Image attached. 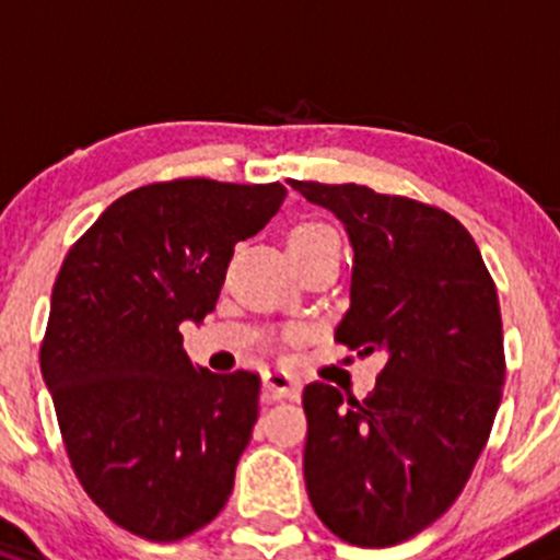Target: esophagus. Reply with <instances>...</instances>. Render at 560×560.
Here are the masks:
<instances>
[{
    "label": "esophagus",
    "mask_w": 560,
    "mask_h": 560,
    "mask_svg": "<svg viewBox=\"0 0 560 560\" xmlns=\"http://www.w3.org/2000/svg\"><path fill=\"white\" fill-rule=\"evenodd\" d=\"M262 394L265 399H298L301 396V380L295 374L284 372V369H268L262 374Z\"/></svg>",
    "instance_id": "esophagus-1"
}]
</instances>
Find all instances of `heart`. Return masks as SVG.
I'll return each mask as SVG.
<instances>
[{
  "label": "heart",
  "mask_w": 560,
  "mask_h": 560,
  "mask_svg": "<svg viewBox=\"0 0 560 560\" xmlns=\"http://www.w3.org/2000/svg\"><path fill=\"white\" fill-rule=\"evenodd\" d=\"M325 241H339V237H336V232L330 226L319 224V221H306V224H298L290 232L287 246H290V252H306V248L319 246Z\"/></svg>",
  "instance_id": "b5f03b06"
}]
</instances>
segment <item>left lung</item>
Returning <instances> with one entry per match:
<instances>
[{
    "mask_svg": "<svg viewBox=\"0 0 560 560\" xmlns=\"http://www.w3.org/2000/svg\"><path fill=\"white\" fill-rule=\"evenodd\" d=\"M292 188L350 237L336 341L385 358L361 401L325 383L303 388L308 501L350 545H399L457 501L490 438L506 377L495 281L446 210L355 183Z\"/></svg>",
    "mask_w": 560,
    "mask_h": 560,
    "instance_id": "left-lung-1",
    "label": "left lung"
}]
</instances>
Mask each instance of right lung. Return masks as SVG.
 I'll use <instances>...</instances> for the list:
<instances>
[{"label":"right lung","mask_w":560,"mask_h":560,"mask_svg":"<svg viewBox=\"0 0 560 560\" xmlns=\"http://www.w3.org/2000/svg\"><path fill=\"white\" fill-rule=\"evenodd\" d=\"M284 197L281 183L142 186L108 205L59 268L40 372L81 487L130 534L177 541L230 498L259 377L191 363L180 325L213 312L235 243Z\"/></svg>","instance_id":"1"}]
</instances>
